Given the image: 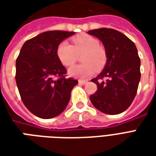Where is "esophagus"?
<instances>
[{
  "label": "esophagus",
  "instance_id": "34e87169",
  "mask_svg": "<svg viewBox=\"0 0 156 156\" xmlns=\"http://www.w3.org/2000/svg\"><path fill=\"white\" fill-rule=\"evenodd\" d=\"M87 83H88L87 80H79V81H78V83H79V84H86Z\"/></svg>",
  "mask_w": 156,
  "mask_h": 156
}]
</instances>
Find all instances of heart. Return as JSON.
<instances>
[{"instance_id": "1", "label": "heart", "mask_w": 156, "mask_h": 156, "mask_svg": "<svg viewBox=\"0 0 156 156\" xmlns=\"http://www.w3.org/2000/svg\"><path fill=\"white\" fill-rule=\"evenodd\" d=\"M73 46L63 41L57 48V56L59 61L66 67L74 63L78 54L81 57L82 64L74 65L68 69V74L73 78L86 79L94 74L97 69L105 67L107 54L105 48L99 46V41L89 35H81L72 39Z\"/></svg>"}]
</instances>
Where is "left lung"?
<instances>
[{
	"label": "left lung",
	"mask_w": 156,
	"mask_h": 156,
	"mask_svg": "<svg viewBox=\"0 0 156 156\" xmlns=\"http://www.w3.org/2000/svg\"><path fill=\"white\" fill-rule=\"evenodd\" d=\"M88 33L103 42L107 54L104 70L91 80L97 84L98 90L90 95V100L105 114H120L132 104L140 80V59L136 46L115 29H94Z\"/></svg>",
	"instance_id": "left-lung-1"
}]
</instances>
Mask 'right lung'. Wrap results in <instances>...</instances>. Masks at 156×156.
<instances>
[{
    "instance_id": "1",
    "label": "right lung",
    "mask_w": 156,
    "mask_h": 156,
    "mask_svg": "<svg viewBox=\"0 0 156 156\" xmlns=\"http://www.w3.org/2000/svg\"><path fill=\"white\" fill-rule=\"evenodd\" d=\"M73 32L48 31L29 39L16 62V82L23 104L41 119L63 112L78 80L67 78V70L57 56V48ZM57 78L56 79L55 78Z\"/></svg>"
}]
</instances>
